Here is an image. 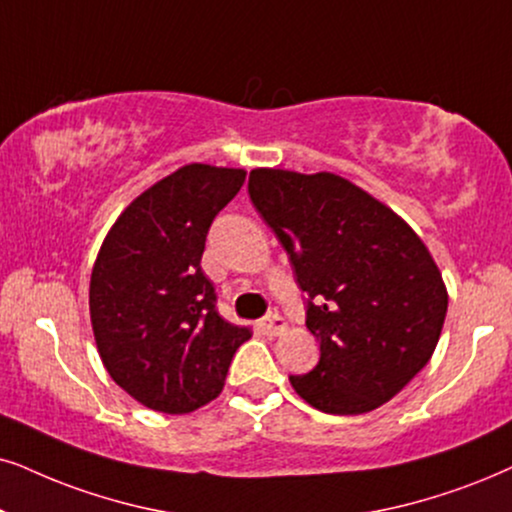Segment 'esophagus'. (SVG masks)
Listing matches in <instances>:
<instances>
[{
  "label": "esophagus",
  "instance_id": "esophagus-1",
  "mask_svg": "<svg viewBox=\"0 0 512 512\" xmlns=\"http://www.w3.org/2000/svg\"><path fill=\"white\" fill-rule=\"evenodd\" d=\"M260 326H262V331H264V333H269V335H276V333H281L283 328H286V321H283V316L278 314L276 309H271V312H269V314L264 316V319H262Z\"/></svg>",
  "mask_w": 512,
  "mask_h": 512
}]
</instances>
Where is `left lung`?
Here are the masks:
<instances>
[{"instance_id":"obj_1","label":"left lung","mask_w":512,"mask_h":512,"mask_svg":"<svg viewBox=\"0 0 512 512\" xmlns=\"http://www.w3.org/2000/svg\"><path fill=\"white\" fill-rule=\"evenodd\" d=\"M248 193L290 255L321 347L319 364L290 385L333 416L378 409L428 364L442 335L449 295L430 250L338 174L257 167Z\"/></svg>"}]
</instances>
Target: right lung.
<instances>
[{"instance_id": "right-lung-1", "label": "right lung", "mask_w": 512, "mask_h": 512, "mask_svg": "<svg viewBox=\"0 0 512 512\" xmlns=\"http://www.w3.org/2000/svg\"><path fill=\"white\" fill-rule=\"evenodd\" d=\"M245 170L191 163L160 179L111 226L89 283L101 361L139 404L191 413L219 397L250 328L217 312L200 269L212 219L241 191Z\"/></svg>"}]
</instances>
